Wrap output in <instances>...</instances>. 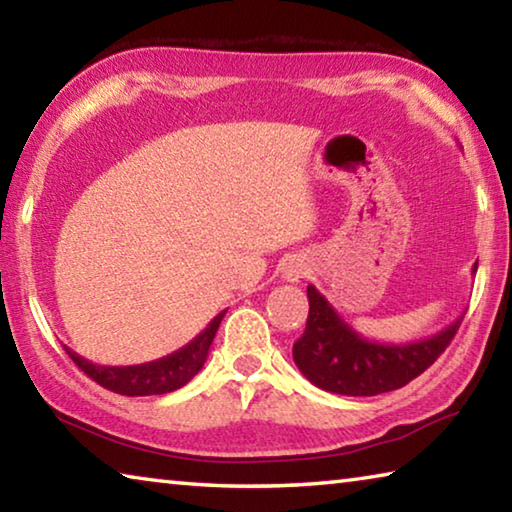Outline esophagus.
I'll use <instances>...</instances> for the list:
<instances>
[{
	"label": "esophagus",
	"mask_w": 512,
	"mask_h": 512,
	"mask_svg": "<svg viewBox=\"0 0 512 512\" xmlns=\"http://www.w3.org/2000/svg\"><path fill=\"white\" fill-rule=\"evenodd\" d=\"M307 273H309V266L305 259H289V262L282 268V277L287 282H300Z\"/></svg>",
	"instance_id": "1"
}]
</instances>
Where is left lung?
<instances>
[{"label":"left lung","instance_id":"obj_1","mask_svg":"<svg viewBox=\"0 0 512 512\" xmlns=\"http://www.w3.org/2000/svg\"><path fill=\"white\" fill-rule=\"evenodd\" d=\"M472 273H476V264ZM307 298V327L293 343V361L314 386L350 397H370L409 384L445 352L463 320L458 316L429 339L400 345L377 343L354 332L311 284Z\"/></svg>","mask_w":512,"mask_h":512}]
</instances>
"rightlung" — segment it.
I'll list each match as a JSON object with an SVG mask.
<instances>
[{
	"mask_svg": "<svg viewBox=\"0 0 512 512\" xmlns=\"http://www.w3.org/2000/svg\"><path fill=\"white\" fill-rule=\"evenodd\" d=\"M223 316L225 311H221L219 316H214L212 323L207 325L194 341H189L185 348L171 352L162 359L137 363V366H99V363L83 359L81 354H76L69 348L65 350L85 375L112 393L128 397L164 395L183 388L187 381L203 368L207 352H210V345L214 341V334L216 329H219Z\"/></svg>",
	"mask_w": 512,
	"mask_h": 512,
	"instance_id": "1",
	"label": "right lung"
}]
</instances>
